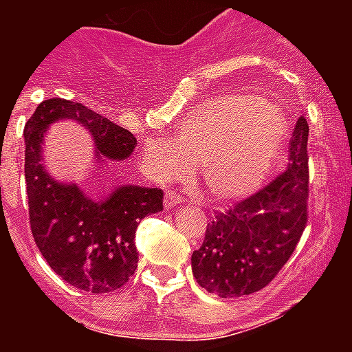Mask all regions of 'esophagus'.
Returning a JSON list of instances; mask_svg holds the SVG:
<instances>
[{
	"instance_id": "obj_1",
	"label": "esophagus",
	"mask_w": 352,
	"mask_h": 352,
	"mask_svg": "<svg viewBox=\"0 0 352 352\" xmlns=\"http://www.w3.org/2000/svg\"><path fill=\"white\" fill-rule=\"evenodd\" d=\"M184 203V199L179 197V195H175L173 192H166L164 195V204L166 208H173V206H179V204Z\"/></svg>"
}]
</instances>
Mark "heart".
Segmentation results:
<instances>
[{"mask_svg": "<svg viewBox=\"0 0 352 352\" xmlns=\"http://www.w3.org/2000/svg\"><path fill=\"white\" fill-rule=\"evenodd\" d=\"M283 135L279 113L257 96H217L179 124L175 142L146 138L140 166L160 184L184 181L197 166L215 201H239L272 171Z\"/></svg>", "mask_w": 352, "mask_h": 352, "instance_id": "b5f03b06", "label": "heart"}]
</instances>
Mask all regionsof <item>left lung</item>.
Segmentation results:
<instances>
[{"mask_svg":"<svg viewBox=\"0 0 352 352\" xmlns=\"http://www.w3.org/2000/svg\"><path fill=\"white\" fill-rule=\"evenodd\" d=\"M309 124L300 117L287 170L250 197L219 212L192 254L197 283L221 298L265 289L289 261L307 226Z\"/></svg>","mask_w":352,"mask_h":352,"instance_id":"obj_1","label":"left lung"}]
</instances>
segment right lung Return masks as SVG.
<instances>
[{"label":"right lung","instance_id":"add662e5","mask_svg":"<svg viewBox=\"0 0 352 352\" xmlns=\"http://www.w3.org/2000/svg\"><path fill=\"white\" fill-rule=\"evenodd\" d=\"M71 118L91 133L96 159L124 160L137 138L100 113L63 98H49L27 120L25 181L32 237L54 272L80 290L104 294L120 289L138 263V221L162 210V190L126 184L106 199L87 197L76 184L54 181L41 164L47 127Z\"/></svg>","mask_w":352,"mask_h":352}]
</instances>
